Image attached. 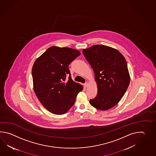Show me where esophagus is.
I'll list each match as a JSON object with an SVG mask.
<instances>
[{
	"label": "esophagus",
	"instance_id": "1",
	"mask_svg": "<svg viewBox=\"0 0 156 156\" xmlns=\"http://www.w3.org/2000/svg\"><path fill=\"white\" fill-rule=\"evenodd\" d=\"M84 85H85V86H86V87H87V86H88L89 83H87V82H86V83H84Z\"/></svg>",
	"mask_w": 156,
	"mask_h": 156
}]
</instances>
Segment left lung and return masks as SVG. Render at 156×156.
I'll return each instance as SVG.
<instances>
[{
    "instance_id": "obj_1",
    "label": "left lung",
    "mask_w": 156,
    "mask_h": 156,
    "mask_svg": "<svg viewBox=\"0 0 156 156\" xmlns=\"http://www.w3.org/2000/svg\"><path fill=\"white\" fill-rule=\"evenodd\" d=\"M83 52L98 85L96 96L90 103L98 109H109L119 103L129 85L126 60L118 51L104 45H94Z\"/></svg>"
}]
</instances>
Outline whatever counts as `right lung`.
I'll use <instances>...</instances> for the list:
<instances>
[{
	"instance_id": "add662e5",
	"label": "right lung",
	"mask_w": 156,
	"mask_h": 156,
	"mask_svg": "<svg viewBox=\"0 0 156 156\" xmlns=\"http://www.w3.org/2000/svg\"><path fill=\"white\" fill-rule=\"evenodd\" d=\"M81 55L69 47H50L38 58L32 70L35 94L51 113L62 115L73 106L83 86L74 82L69 66ZM68 77V79L66 77Z\"/></svg>"
}]
</instances>
